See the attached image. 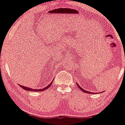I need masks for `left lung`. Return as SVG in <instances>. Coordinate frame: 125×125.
Wrapping results in <instances>:
<instances>
[{"mask_svg":"<svg viewBox=\"0 0 125 125\" xmlns=\"http://www.w3.org/2000/svg\"><path fill=\"white\" fill-rule=\"evenodd\" d=\"M77 86L78 87V88H79V89H80L81 90H82V91L83 92V93H90V94H94L93 93H90L89 91H85V90H84V89H83V88H82V87H81L79 86L78 84V83H77ZM96 94H97V93H96Z\"/></svg>","mask_w":125,"mask_h":125,"instance_id":"1","label":"left lung"}]
</instances>
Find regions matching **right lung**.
<instances>
[{"mask_svg":"<svg viewBox=\"0 0 125 125\" xmlns=\"http://www.w3.org/2000/svg\"><path fill=\"white\" fill-rule=\"evenodd\" d=\"M52 83H51L50 84H49L46 87L42 88V89H32V88H29L28 87H25V86H21V85H20L19 84L20 86L21 87V88H22L23 89H24L25 90H28V91H44V90H46L47 89V88H49V87L51 86V85L52 84Z\"/></svg>","mask_w":125,"mask_h":125,"instance_id":"1","label":"right lung"}]
</instances>
